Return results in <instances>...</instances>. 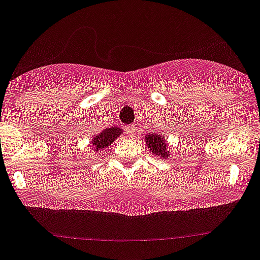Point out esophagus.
Masks as SVG:
<instances>
[{
  "label": "esophagus",
  "instance_id": "esophagus-1",
  "mask_svg": "<svg viewBox=\"0 0 260 260\" xmlns=\"http://www.w3.org/2000/svg\"><path fill=\"white\" fill-rule=\"evenodd\" d=\"M124 129L125 132H127V135L129 136V137H133L136 133V127L133 124H128V125H124Z\"/></svg>",
  "mask_w": 260,
  "mask_h": 260
}]
</instances>
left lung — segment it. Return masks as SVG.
<instances>
[{
  "mask_svg": "<svg viewBox=\"0 0 260 260\" xmlns=\"http://www.w3.org/2000/svg\"><path fill=\"white\" fill-rule=\"evenodd\" d=\"M146 142L148 148L151 149V152L154 153V154H159L160 157L166 158L167 154H168V149L166 147L165 139L160 138L159 135H148L146 136Z\"/></svg>",
  "mask_w": 260,
  "mask_h": 260,
  "instance_id": "obj_1",
  "label": "left lung"
}]
</instances>
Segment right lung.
Masks as SVG:
<instances>
[{
	"label": "right lung",
	"mask_w": 260,
	"mask_h": 260,
	"mask_svg": "<svg viewBox=\"0 0 260 260\" xmlns=\"http://www.w3.org/2000/svg\"><path fill=\"white\" fill-rule=\"evenodd\" d=\"M122 135L121 128L118 127H111L107 128V129L103 131L102 133H100L98 136H95L92 141V147H95V149H102L108 147L112 142L116 138H118V136Z\"/></svg>",
	"instance_id": "obj_1"
}]
</instances>
